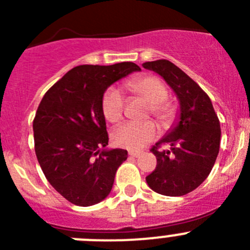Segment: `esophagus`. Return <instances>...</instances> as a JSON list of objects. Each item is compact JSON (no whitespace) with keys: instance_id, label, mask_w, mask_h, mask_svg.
I'll use <instances>...</instances> for the list:
<instances>
[{"instance_id":"obj_1","label":"esophagus","mask_w":250,"mask_h":250,"mask_svg":"<svg viewBox=\"0 0 250 250\" xmlns=\"http://www.w3.org/2000/svg\"><path fill=\"white\" fill-rule=\"evenodd\" d=\"M129 155L132 156V158H139V156L141 155V152H139V151H130Z\"/></svg>"}]
</instances>
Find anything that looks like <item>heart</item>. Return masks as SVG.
Segmentation results:
<instances>
[{"mask_svg": "<svg viewBox=\"0 0 250 250\" xmlns=\"http://www.w3.org/2000/svg\"><path fill=\"white\" fill-rule=\"evenodd\" d=\"M132 95L149 104L150 114L160 121L167 124L174 115L173 106L167 104V87L163 81L152 75L132 79L126 83ZM124 95L120 89L111 86L106 90L101 100V110L105 119L110 123H118L123 118ZM156 127L151 121L145 123H125L112 131V141L115 145L129 150H140L156 138Z\"/></svg>", "mask_w": 250, "mask_h": 250, "instance_id": "b5f03b06", "label": "heart"}]
</instances>
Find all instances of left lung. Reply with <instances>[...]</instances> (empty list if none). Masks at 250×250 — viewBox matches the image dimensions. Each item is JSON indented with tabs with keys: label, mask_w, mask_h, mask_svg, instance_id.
<instances>
[{
	"label": "left lung",
	"mask_w": 250,
	"mask_h": 250,
	"mask_svg": "<svg viewBox=\"0 0 250 250\" xmlns=\"http://www.w3.org/2000/svg\"><path fill=\"white\" fill-rule=\"evenodd\" d=\"M143 66L167 81L180 105L175 125L150 150L156 156V167L146 176V183L161 195H185L213 169L220 146L219 119L209 96L173 62L156 60ZM163 145L169 147L159 150Z\"/></svg>",
	"instance_id": "left-lung-1"
}]
</instances>
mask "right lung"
Here are the masks:
<instances>
[{"label": "right lung", "mask_w": 250, "mask_h": 250, "mask_svg": "<svg viewBox=\"0 0 250 250\" xmlns=\"http://www.w3.org/2000/svg\"><path fill=\"white\" fill-rule=\"evenodd\" d=\"M140 70L134 62L76 66L40 103L34 119L37 160L48 183L72 204H98L111 191L127 151L106 149L101 100L110 85Z\"/></svg>", "instance_id": "add662e5"}]
</instances>
